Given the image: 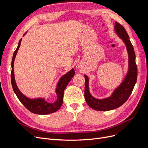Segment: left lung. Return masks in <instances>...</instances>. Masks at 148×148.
Wrapping results in <instances>:
<instances>
[{"mask_svg":"<svg viewBox=\"0 0 148 148\" xmlns=\"http://www.w3.org/2000/svg\"><path fill=\"white\" fill-rule=\"evenodd\" d=\"M115 31L126 45L128 53V71L122 84L115 89L112 95L103 99H96L91 96L89 91L88 77L86 75H84L85 100L92 109L99 111L113 110L123 104L131 95L137 79L138 69L135 62V53L128 35L123 26L118 22H115Z\"/></svg>","mask_w":148,"mask_h":148,"instance_id":"8db88e82","label":"left lung"}]
</instances>
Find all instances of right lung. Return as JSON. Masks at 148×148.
Segmentation results:
<instances>
[{
    "instance_id": "right-lung-1",
    "label": "right lung",
    "mask_w": 148,
    "mask_h": 148,
    "mask_svg": "<svg viewBox=\"0 0 148 148\" xmlns=\"http://www.w3.org/2000/svg\"><path fill=\"white\" fill-rule=\"evenodd\" d=\"M21 41V39L20 40L18 45L16 49L14 52V53H13L12 60L11 83L13 91L15 93L17 97L18 98L20 101L23 104V106L26 109L29 110L32 113L39 115H47L55 112L57 111L60 109L62 103H63L64 90L65 88L66 87L67 84H69L71 78H72L74 76L75 70L74 69H71L68 73L65 74L64 76H62V78L59 79L56 88V94L57 96V99L56 102L49 103L44 100V99H41V98L33 99H29V98L26 97L25 96H24L23 94L20 91L18 88L15 80L14 70H13V64H14V60L15 59L16 53L20 47Z\"/></svg>"
}]
</instances>
